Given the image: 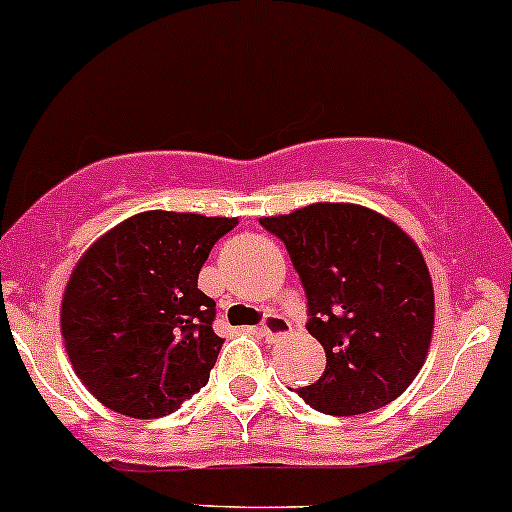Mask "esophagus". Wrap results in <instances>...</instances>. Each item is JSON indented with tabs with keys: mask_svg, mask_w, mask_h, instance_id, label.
Segmentation results:
<instances>
[{
	"mask_svg": "<svg viewBox=\"0 0 512 512\" xmlns=\"http://www.w3.org/2000/svg\"><path fill=\"white\" fill-rule=\"evenodd\" d=\"M257 333H260L265 340H279L291 333V323L284 316H267V320L260 325Z\"/></svg>",
	"mask_w": 512,
	"mask_h": 512,
	"instance_id": "esophagus-1",
	"label": "esophagus"
}]
</instances>
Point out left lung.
<instances>
[{
    "instance_id": "1",
    "label": "left lung",
    "mask_w": 512,
    "mask_h": 512,
    "mask_svg": "<svg viewBox=\"0 0 512 512\" xmlns=\"http://www.w3.org/2000/svg\"><path fill=\"white\" fill-rule=\"evenodd\" d=\"M260 223L284 240L308 299L325 372L299 396L328 415H359L401 396L423 369L435 291L403 228L359 204H308Z\"/></svg>"
}]
</instances>
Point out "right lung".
<instances>
[{"label": "right lung", "instance_id": "1", "mask_svg": "<svg viewBox=\"0 0 512 512\" xmlns=\"http://www.w3.org/2000/svg\"><path fill=\"white\" fill-rule=\"evenodd\" d=\"M238 218L143 211L77 260L60 333L87 391L128 418H162L206 386L223 338L199 272Z\"/></svg>", "mask_w": 512, "mask_h": 512}]
</instances>
